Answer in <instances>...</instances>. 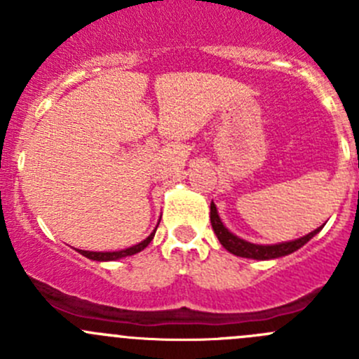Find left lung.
<instances>
[{"instance_id": "left-lung-1", "label": "left lung", "mask_w": 359, "mask_h": 359, "mask_svg": "<svg viewBox=\"0 0 359 359\" xmlns=\"http://www.w3.org/2000/svg\"><path fill=\"white\" fill-rule=\"evenodd\" d=\"M210 220H212L213 233L217 234L220 245H222L227 252H231L236 257H243V259H253V260H271V259H278V257L290 255V253L297 252L300 247H304L311 238H314L321 229H323V226H321L318 227V229H314L313 233L306 234V236L297 238V240H292V241H283V243L257 245V243H250V241L231 233V231L224 226L222 219H220L219 212H217V206L213 201L210 203Z\"/></svg>"}]
</instances>
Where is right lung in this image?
<instances>
[{"instance_id":"add662e5","label":"right lung","mask_w":359,"mask_h":359,"mask_svg":"<svg viewBox=\"0 0 359 359\" xmlns=\"http://www.w3.org/2000/svg\"><path fill=\"white\" fill-rule=\"evenodd\" d=\"M159 224V222H158ZM158 226L154 227L153 233L149 234V236L146 238L144 241H140V243L133 245V247L130 248H125V250H118V252H88V250H78L76 248V252L81 253L83 257H86V259L90 260H97V262H111V260H119V259H125V257H130V255H135V253L142 252L144 248L147 247V245L153 241L154 238V233H156Z\"/></svg>"}]
</instances>
